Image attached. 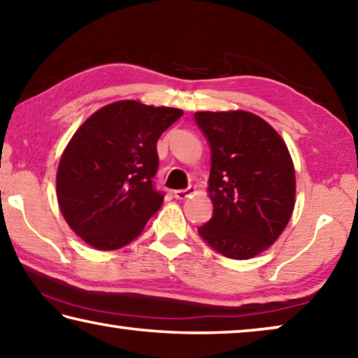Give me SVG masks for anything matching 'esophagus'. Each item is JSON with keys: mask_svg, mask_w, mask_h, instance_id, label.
<instances>
[{"mask_svg": "<svg viewBox=\"0 0 358 358\" xmlns=\"http://www.w3.org/2000/svg\"><path fill=\"white\" fill-rule=\"evenodd\" d=\"M194 193H196L194 186H188V188H186V189L173 191V197H175V199H186V197L191 196V194H194Z\"/></svg>", "mask_w": 358, "mask_h": 358, "instance_id": "obj_1", "label": "esophagus"}]
</instances>
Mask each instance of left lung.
<instances>
[{"instance_id":"obj_1","label":"left lung","mask_w":358,"mask_h":358,"mask_svg":"<svg viewBox=\"0 0 358 358\" xmlns=\"http://www.w3.org/2000/svg\"><path fill=\"white\" fill-rule=\"evenodd\" d=\"M212 151V218L199 227L209 246L246 260L268 249L289 222L296 175L281 136L246 110L196 112Z\"/></svg>"}]
</instances>
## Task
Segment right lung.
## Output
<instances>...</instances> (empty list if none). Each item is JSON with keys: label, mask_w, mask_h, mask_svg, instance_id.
I'll use <instances>...</instances> for the list:
<instances>
[{"label": "right lung", "mask_w": 358, "mask_h": 358, "mask_svg": "<svg viewBox=\"0 0 358 358\" xmlns=\"http://www.w3.org/2000/svg\"><path fill=\"white\" fill-rule=\"evenodd\" d=\"M183 115L175 108L117 101L96 110L64 149L57 202L69 227L99 250L127 246L161 209L154 188L157 140Z\"/></svg>", "instance_id": "add662e5"}]
</instances>
